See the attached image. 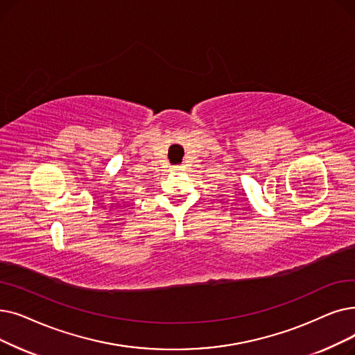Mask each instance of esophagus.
<instances>
[{
  "label": "esophagus",
  "instance_id": "obj_1",
  "mask_svg": "<svg viewBox=\"0 0 355 355\" xmlns=\"http://www.w3.org/2000/svg\"><path fill=\"white\" fill-rule=\"evenodd\" d=\"M171 169H173V171H181L182 166H180V165H174Z\"/></svg>",
  "mask_w": 355,
  "mask_h": 355
}]
</instances>
